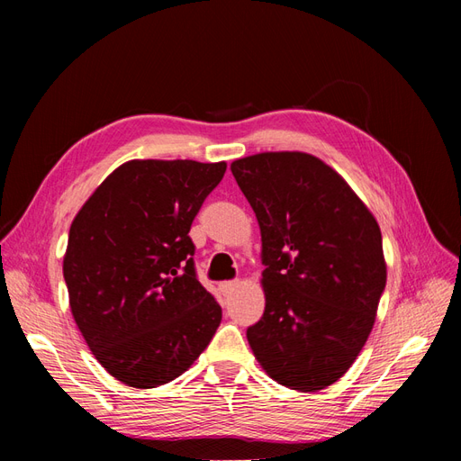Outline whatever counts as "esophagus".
Returning <instances> with one entry per match:
<instances>
[{
	"label": "esophagus",
	"instance_id": "1",
	"mask_svg": "<svg viewBox=\"0 0 461 461\" xmlns=\"http://www.w3.org/2000/svg\"><path fill=\"white\" fill-rule=\"evenodd\" d=\"M219 288H221V292L225 296H229V294H232V292L239 288V281H229V283H221L219 285Z\"/></svg>",
	"mask_w": 461,
	"mask_h": 461
}]
</instances>
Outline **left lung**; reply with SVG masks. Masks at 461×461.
Instances as JSON below:
<instances>
[{
	"label": "left lung",
	"instance_id": "obj_1",
	"mask_svg": "<svg viewBox=\"0 0 461 461\" xmlns=\"http://www.w3.org/2000/svg\"><path fill=\"white\" fill-rule=\"evenodd\" d=\"M230 171L261 230L265 312L246 330L273 381L317 393L352 367L386 285L379 222L346 180L303 151H265Z\"/></svg>",
	"mask_w": 461,
	"mask_h": 461
}]
</instances>
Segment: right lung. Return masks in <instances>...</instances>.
Here are the masks:
<instances>
[{
    "instance_id": "obj_1",
    "label": "right lung",
    "mask_w": 461,
    "mask_h": 461,
    "mask_svg": "<svg viewBox=\"0 0 461 461\" xmlns=\"http://www.w3.org/2000/svg\"><path fill=\"white\" fill-rule=\"evenodd\" d=\"M225 171V161L132 159L73 219L68 305L94 357L124 384L175 381L213 339L222 312L196 278L188 232Z\"/></svg>"
}]
</instances>
